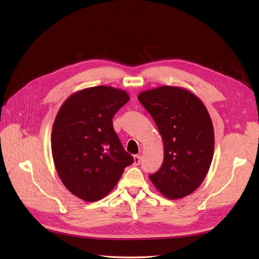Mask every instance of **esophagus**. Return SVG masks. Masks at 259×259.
<instances>
[{"label":"esophagus","instance_id":"obj_1","mask_svg":"<svg viewBox=\"0 0 259 259\" xmlns=\"http://www.w3.org/2000/svg\"><path fill=\"white\" fill-rule=\"evenodd\" d=\"M140 164V155H134V165L137 166Z\"/></svg>","mask_w":259,"mask_h":259}]
</instances>
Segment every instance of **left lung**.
<instances>
[{"label": "left lung", "instance_id": "1", "mask_svg": "<svg viewBox=\"0 0 259 259\" xmlns=\"http://www.w3.org/2000/svg\"><path fill=\"white\" fill-rule=\"evenodd\" d=\"M138 100L150 113L164 144V161L149 175L163 195L187 197L204 180L214 155V127L202 101L177 86L140 93Z\"/></svg>", "mask_w": 259, "mask_h": 259}]
</instances>
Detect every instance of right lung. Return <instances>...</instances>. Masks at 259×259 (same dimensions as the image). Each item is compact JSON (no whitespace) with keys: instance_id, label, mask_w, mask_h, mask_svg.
Segmentation results:
<instances>
[{"instance_id":"obj_1","label":"right lung","mask_w":259,"mask_h":259,"mask_svg":"<svg viewBox=\"0 0 259 259\" xmlns=\"http://www.w3.org/2000/svg\"><path fill=\"white\" fill-rule=\"evenodd\" d=\"M128 100L126 92L101 85L72 94L60 107L52 153L62 184L75 197L86 202L105 198L134 162L112 124Z\"/></svg>"}]
</instances>
